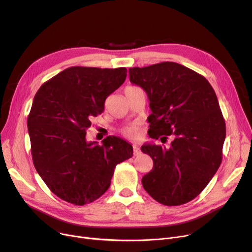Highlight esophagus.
Returning <instances> with one entry per match:
<instances>
[{
	"mask_svg": "<svg viewBox=\"0 0 252 252\" xmlns=\"http://www.w3.org/2000/svg\"><path fill=\"white\" fill-rule=\"evenodd\" d=\"M133 148H134V155H136V156H138V155H140L141 154V150H140V148L138 147V145H134L133 146Z\"/></svg>",
	"mask_w": 252,
	"mask_h": 252,
	"instance_id": "34e87169",
	"label": "esophagus"
}]
</instances>
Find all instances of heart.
I'll list each match as a JSON object with an SVG mask.
<instances>
[{
  "instance_id": "1",
  "label": "heart",
  "mask_w": 252,
  "mask_h": 252,
  "mask_svg": "<svg viewBox=\"0 0 252 252\" xmlns=\"http://www.w3.org/2000/svg\"><path fill=\"white\" fill-rule=\"evenodd\" d=\"M123 134L130 139H136L140 136V128L139 126L136 124L130 125L123 129Z\"/></svg>"
}]
</instances>
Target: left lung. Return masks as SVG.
<instances>
[{
	"instance_id": "left-lung-1",
	"label": "left lung",
	"mask_w": 252,
	"mask_h": 252,
	"mask_svg": "<svg viewBox=\"0 0 252 252\" xmlns=\"http://www.w3.org/2000/svg\"><path fill=\"white\" fill-rule=\"evenodd\" d=\"M129 81L148 96L152 113L148 134L169 148L144 144L153 168L142 178L146 192L164 205L185 204L199 195L219 169L226 124L207 79L176 62L128 69Z\"/></svg>"
}]
</instances>
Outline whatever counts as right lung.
Here are the masks:
<instances>
[{
  "instance_id": "1",
  "label": "right lung",
  "mask_w": 252,
  "mask_h": 252,
  "mask_svg": "<svg viewBox=\"0 0 252 252\" xmlns=\"http://www.w3.org/2000/svg\"><path fill=\"white\" fill-rule=\"evenodd\" d=\"M126 68H66L38 89L28 118L34 167L49 189L75 205L95 201L108 190L116 164L133 156L126 141H87L92 118L101 114Z\"/></svg>"
}]
</instances>
